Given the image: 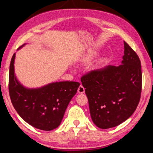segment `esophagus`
<instances>
[{"instance_id":"obj_1","label":"esophagus","mask_w":153,"mask_h":153,"mask_svg":"<svg viewBox=\"0 0 153 153\" xmlns=\"http://www.w3.org/2000/svg\"><path fill=\"white\" fill-rule=\"evenodd\" d=\"M77 92H78L80 94H82V93H84V92H85V88H84L83 86L82 85H80L79 86L78 89H77Z\"/></svg>"}]
</instances>
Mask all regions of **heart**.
Listing matches in <instances>:
<instances>
[{"mask_svg": "<svg viewBox=\"0 0 153 153\" xmlns=\"http://www.w3.org/2000/svg\"><path fill=\"white\" fill-rule=\"evenodd\" d=\"M94 56H95V54H94V53H91V54H87L86 56H85V57L84 58L83 60H82V62H88L89 61H91V60L93 59Z\"/></svg>", "mask_w": 153, "mask_h": 153, "instance_id": "obj_1", "label": "heart"}]
</instances>
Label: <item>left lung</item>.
<instances>
[{
    "label": "left lung",
    "instance_id": "obj_1",
    "mask_svg": "<svg viewBox=\"0 0 153 153\" xmlns=\"http://www.w3.org/2000/svg\"><path fill=\"white\" fill-rule=\"evenodd\" d=\"M122 65H108L81 77L88 97L91 118L101 129H109L127 120L136 110L142 91L141 62L124 42Z\"/></svg>",
    "mask_w": 153,
    "mask_h": 153
}]
</instances>
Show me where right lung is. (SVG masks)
Here are the masks:
<instances>
[{
  "label": "right lung",
  "instance_id": "right-lung-1",
  "mask_svg": "<svg viewBox=\"0 0 153 153\" xmlns=\"http://www.w3.org/2000/svg\"><path fill=\"white\" fill-rule=\"evenodd\" d=\"M15 57L16 53L12 56L9 74V95L14 108L24 121L37 129H56L61 123L65 110L80 84L56 82L41 88H26L16 78Z\"/></svg>",
  "mask_w": 153,
  "mask_h": 153
}]
</instances>
